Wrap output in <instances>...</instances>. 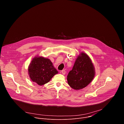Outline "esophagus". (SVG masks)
I'll list each match as a JSON object with an SVG mask.
<instances>
[{"instance_id": "34e87169", "label": "esophagus", "mask_w": 124, "mask_h": 124, "mask_svg": "<svg viewBox=\"0 0 124 124\" xmlns=\"http://www.w3.org/2000/svg\"><path fill=\"white\" fill-rule=\"evenodd\" d=\"M62 74L63 75H65V73H66V71H65V70H62Z\"/></svg>"}]
</instances>
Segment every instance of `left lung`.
Wrapping results in <instances>:
<instances>
[{
	"label": "left lung",
	"instance_id": "left-lung-1",
	"mask_svg": "<svg viewBox=\"0 0 124 124\" xmlns=\"http://www.w3.org/2000/svg\"><path fill=\"white\" fill-rule=\"evenodd\" d=\"M95 75L94 67L87 54L81 52L77 57L73 67L67 75L69 85L74 90L86 87Z\"/></svg>",
	"mask_w": 124,
	"mask_h": 124
}]
</instances>
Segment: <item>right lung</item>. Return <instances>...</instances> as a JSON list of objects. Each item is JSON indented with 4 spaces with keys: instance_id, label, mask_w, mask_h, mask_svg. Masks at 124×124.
<instances>
[{
    "instance_id": "add662e5",
    "label": "right lung",
    "mask_w": 124,
    "mask_h": 124,
    "mask_svg": "<svg viewBox=\"0 0 124 124\" xmlns=\"http://www.w3.org/2000/svg\"><path fill=\"white\" fill-rule=\"evenodd\" d=\"M28 71L31 80L41 86L48 82L58 73L51 61L43 57H34L29 66Z\"/></svg>"
}]
</instances>
